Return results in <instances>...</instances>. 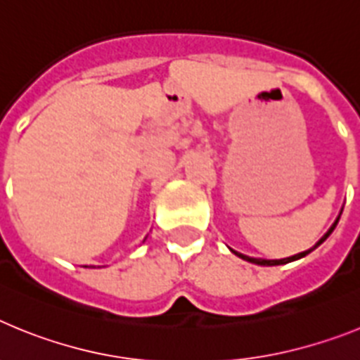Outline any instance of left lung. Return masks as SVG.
<instances>
[{
  "label": "left lung",
  "instance_id": "8db88e82",
  "mask_svg": "<svg viewBox=\"0 0 360 360\" xmlns=\"http://www.w3.org/2000/svg\"><path fill=\"white\" fill-rule=\"evenodd\" d=\"M342 212V211H341ZM341 212H339V216H337V219L335 221H333L332 224V227L328 229V231L324 232V236L321 238L319 241H317L316 245H314V247H311V249H308V250H304V252H299V254H294V256H290V257H283V259H263V257H250V256H245V254H241V252H236V250H232L231 249V252L232 254H236L238 257H241V259H245V262H249V263H254V265H262V266H276V265H287V263H290V262H295V259H301V257H304L307 256V254H310L311 250H316L317 247H319L321 243H323L324 240H326V238L330 236V234H332L333 232V229L337 227V224H339V218H341Z\"/></svg>",
  "mask_w": 360,
  "mask_h": 360
}]
</instances>
